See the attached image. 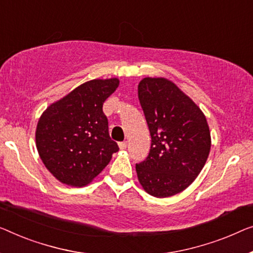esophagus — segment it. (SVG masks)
<instances>
[{
	"mask_svg": "<svg viewBox=\"0 0 253 253\" xmlns=\"http://www.w3.org/2000/svg\"><path fill=\"white\" fill-rule=\"evenodd\" d=\"M118 145H119V148H120V150H125L126 148H127V142H119L118 143Z\"/></svg>",
	"mask_w": 253,
	"mask_h": 253,
	"instance_id": "esophagus-1",
	"label": "esophagus"
}]
</instances>
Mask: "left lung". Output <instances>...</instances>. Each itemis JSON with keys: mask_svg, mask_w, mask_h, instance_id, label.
Masks as SVG:
<instances>
[{"mask_svg": "<svg viewBox=\"0 0 253 253\" xmlns=\"http://www.w3.org/2000/svg\"><path fill=\"white\" fill-rule=\"evenodd\" d=\"M137 93L151 135L149 156L136 164L138 180L152 197H171L194 182L208 159V123L168 79L143 78Z\"/></svg>", "mask_w": 253, "mask_h": 253, "instance_id": "1", "label": "left lung"}]
</instances>
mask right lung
<instances>
[{
  "label": "right lung",
  "mask_w": 253,
  "mask_h": 253,
  "mask_svg": "<svg viewBox=\"0 0 253 253\" xmlns=\"http://www.w3.org/2000/svg\"><path fill=\"white\" fill-rule=\"evenodd\" d=\"M117 78L93 79L52 103L36 128V148L45 167L67 185L92 182L119 150L109 135L104 101L118 87Z\"/></svg>",
  "instance_id": "obj_1"
}]
</instances>
